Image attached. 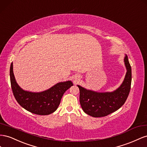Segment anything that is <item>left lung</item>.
Segmentation results:
<instances>
[{"label": "left lung", "instance_id": "left-lung-1", "mask_svg": "<svg viewBox=\"0 0 147 147\" xmlns=\"http://www.w3.org/2000/svg\"><path fill=\"white\" fill-rule=\"evenodd\" d=\"M127 72L121 86L113 92H98L88 90L78 85L79 102L83 111L95 118L103 117L118 110L122 107L129 95L132 81L131 66L127 55L124 58Z\"/></svg>", "mask_w": 147, "mask_h": 147}]
</instances>
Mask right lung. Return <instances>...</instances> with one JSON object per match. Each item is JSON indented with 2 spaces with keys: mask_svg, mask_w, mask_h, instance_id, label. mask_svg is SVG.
Here are the masks:
<instances>
[{
  "mask_svg": "<svg viewBox=\"0 0 147 147\" xmlns=\"http://www.w3.org/2000/svg\"><path fill=\"white\" fill-rule=\"evenodd\" d=\"M11 87L17 102L25 110L39 115H48L57 110L65 92L73 86L71 81L60 82L50 89L32 92L24 90L16 82L13 70V63L10 69Z\"/></svg>",
  "mask_w": 147,
  "mask_h": 147,
  "instance_id": "add662e5",
  "label": "right lung"
}]
</instances>
